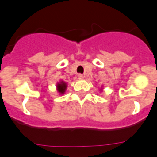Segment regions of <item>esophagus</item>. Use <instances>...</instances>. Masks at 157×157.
Returning <instances> with one entry per match:
<instances>
[{
  "mask_svg": "<svg viewBox=\"0 0 157 157\" xmlns=\"http://www.w3.org/2000/svg\"><path fill=\"white\" fill-rule=\"evenodd\" d=\"M77 77H78V79L81 80V79L84 78V76H83L82 74H78V75H77Z\"/></svg>",
  "mask_w": 157,
  "mask_h": 157,
  "instance_id": "1",
  "label": "esophagus"
}]
</instances>
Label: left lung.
Returning a JSON list of instances; mask_svg holds the SVG:
<instances>
[{
  "instance_id": "8db88e82",
  "label": "left lung",
  "mask_w": 157,
  "mask_h": 157,
  "mask_svg": "<svg viewBox=\"0 0 157 157\" xmlns=\"http://www.w3.org/2000/svg\"><path fill=\"white\" fill-rule=\"evenodd\" d=\"M102 90H103V88H102V87H101V88L99 89V91H102Z\"/></svg>"
}]
</instances>
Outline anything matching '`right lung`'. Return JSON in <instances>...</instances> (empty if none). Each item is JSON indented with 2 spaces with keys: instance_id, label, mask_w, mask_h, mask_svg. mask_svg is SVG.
Instances as JSON below:
<instances>
[{
  "instance_id": "1",
  "label": "right lung",
  "mask_w": 157,
  "mask_h": 157,
  "mask_svg": "<svg viewBox=\"0 0 157 157\" xmlns=\"http://www.w3.org/2000/svg\"><path fill=\"white\" fill-rule=\"evenodd\" d=\"M56 88H57V91L59 93V95H63V94H65L66 89H67V83L65 82L63 80H59L57 83Z\"/></svg>"
}]
</instances>
